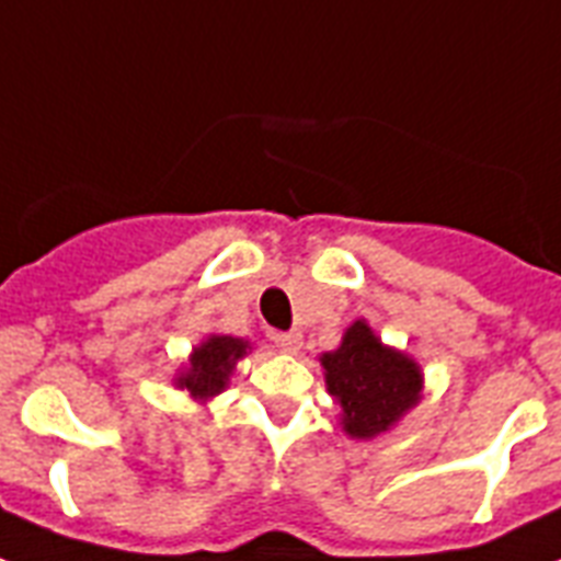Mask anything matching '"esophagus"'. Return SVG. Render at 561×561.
Here are the masks:
<instances>
[{"mask_svg": "<svg viewBox=\"0 0 561 561\" xmlns=\"http://www.w3.org/2000/svg\"><path fill=\"white\" fill-rule=\"evenodd\" d=\"M273 340L285 354H299V348H302V334L299 331H285V334L273 336Z\"/></svg>", "mask_w": 561, "mask_h": 561, "instance_id": "obj_1", "label": "esophagus"}]
</instances>
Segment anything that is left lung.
Wrapping results in <instances>:
<instances>
[{"label":"left lung","mask_w":561,"mask_h":561,"mask_svg":"<svg viewBox=\"0 0 561 561\" xmlns=\"http://www.w3.org/2000/svg\"><path fill=\"white\" fill-rule=\"evenodd\" d=\"M328 394L340 403V426L348 438L386 435L423 398V368L412 354L386 345L366 320L345 328L334 352L320 354Z\"/></svg>","instance_id":"1"}]
</instances>
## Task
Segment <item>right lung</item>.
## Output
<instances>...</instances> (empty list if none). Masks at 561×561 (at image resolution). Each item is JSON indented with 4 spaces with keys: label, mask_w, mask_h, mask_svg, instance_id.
<instances>
[{
    "label": "right lung",
    "mask_w": 561,
    "mask_h": 561,
    "mask_svg": "<svg viewBox=\"0 0 561 561\" xmlns=\"http://www.w3.org/2000/svg\"><path fill=\"white\" fill-rule=\"evenodd\" d=\"M250 352L253 345L244 336L207 334L202 343L193 345L186 363L172 377V386L186 391V398L195 400L198 407H207L209 400L218 398L230 386L239 359L248 357Z\"/></svg>",
    "instance_id": "right-lung-1"
}]
</instances>
